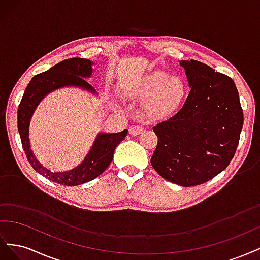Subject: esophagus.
Segmentation results:
<instances>
[{
	"instance_id": "esophagus-1",
	"label": "esophagus",
	"mask_w": 260,
	"mask_h": 260,
	"mask_svg": "<svg viewBox=\"0 0 260 260\" xmlns=\"http://www.w3.org/2000/svg\"><path fill=\"white\" fill-rule=\"evenodd\" d=\"M142 131H143V128L141 127V125H138V124H133L129 128V133L131 136H138Z\"/></svg>"
}]
</instances>
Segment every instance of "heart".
Instances as JSON below:
<instances>
[{
    "mask_svg": "<svg viewBox=\"0 0 260 260\" xmlns=\"http://www.w3.org/2000/svg\"><path fill=\"white\" fill-rule=\"evenodd\" d=\"M132 98L145 100L144 111L151 118H164L174 114L186 94L184 81L179 77H170L166 72H154L140 83L130 86Z\"/></svg>",
    "mask_w": 260,
    "mask_h": 260,
    "instance_id": "heart-1",
    "label": "heart"
}]
</instances>
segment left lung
I'll list each match as a JSON object with an SVG mask.
<instances>
[{"label": "left lung", "mask_w": 260, "mask_h": 260, "mask_svg": "<svg viewBox=\"0 0 260 260\" xmlns=\"http://www.w3.org/2000/svg\"><path fill=\"white\" fill-rule=\"evenodd\" d=\"M191 91L180 111L153 128L151 158L158 175L181 186L205 183L223 171L243 128L239 92L230 77L198 60H180Z\"/></svg>", "instance_id": "1"}]
</instances>
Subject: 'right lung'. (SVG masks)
<instances>
[{"label":"right lung","instance_id":"right-lung-1","mask_svg":"<svg viewBox=\"0 0 260 260\" xmlns=\"http://www.w3.org/2000/svg\"><path fill=\"white\" fill-rule=\"evenodd\" d=\"M92 65L93 61L90 59L75 57L61 60L46 72L36 75L27 85L18 106V132L28 161L39 174L62 185H80L103 174L113 160L116 146L124 140L128 133L127 129L116 133L100 132L82 162L68 171H51L36 158L29 139L30 121L36 108L49 93L66 86H75L96 94L95 89L85 80V78L92 76Z\"/></svg>","mask_w":260,"mask_h":260}]
</instances>
